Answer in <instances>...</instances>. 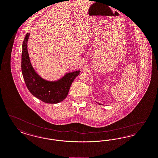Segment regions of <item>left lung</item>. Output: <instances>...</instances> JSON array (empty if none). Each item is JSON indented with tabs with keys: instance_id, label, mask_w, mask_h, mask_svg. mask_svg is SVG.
I'll list each match as a JSON object with an SVG mask.
<instances>
[{
	"instance_id": "left-lung-1",
	"label": "left lung",
	"mask_w": 158,
	"mask_h": 158,
	"mask_svg": "<svg viewBox=\"0 0 158 158\" xmlns=\"http://www.w3.org/2000/svg\"><path fill=\"white\" fill-rule=\"evenodd\" d=\"M98 103V104H100V105H102V104L99 103Z\"/></svg>"
}]
</instances>
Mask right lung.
<instances>
[{
	"mask_svg": "<svg viewBox=\"0 0 158 158\" xmlns=\"http://www.w3.org/2000/svg\"><path fill=\"white\" fill-rule=\"evenodd\" d=\"M29 36L30 33H27L22 44V74L26 86L34 97L44 103H58L66 98L72 82L81 71L66 73L55 81H47L41 77L35 72L30 60L27 51Z\"/></svg>",
	"mask_w": 158,
	"mask_h": 158,
	"instance_id": "add662e5",
	"label": "right lung"
}]
</instances>
